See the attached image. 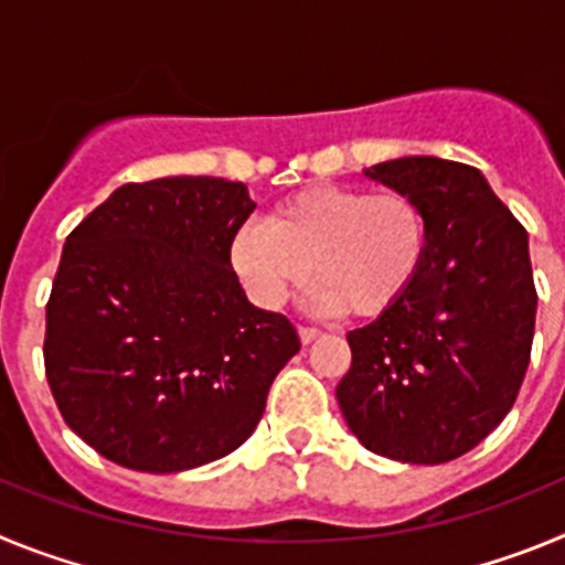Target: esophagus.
Listing matches in <instances>:
<instances>
[{"instance_id": "obj_1", "label": "esophagus", "mask_w": 565, "mask_h": 565, "mask_svg": "<svg viewBox=\"0 0 565 565\" xmlns=\"http://www.w3.org/2000/svg\"><path fill=\"white\" fill-rule=\"evenodd\" d=\"M299 339H302V344H311L313 339H319V331H317V328L299 326Z\"/></svg>"}]
</instances>
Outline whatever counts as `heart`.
I'll use <instances>...</instances> for the list:
<instances>
[{
  "label": "heart",
  "instance_id": "1",
  "mask_svg": "<svg viewBox=\"0 0 565 565\" xmlns=\"http://www.w3.org/2000/svg\"><path fill=\"white\" fill-rule=\"evenodd\" d=\"M430 232L411 194L319 183L274 203L232 237L228 259L259 306L279 308L311 279L322 311L382 317L411 291Z\"/></svg>",
  "mask_w": 565,
  "mask_h": 565
}]
</instances>
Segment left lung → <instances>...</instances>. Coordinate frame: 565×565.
I'll list each match as a JSON object with an SVG mask.
<instances>
[{"label": "left lung", "mask_w": 565, "mask_h": 565, "mask_svg": "<svg viewBox=\"0 0 565 565\" xmlns=\"http://www.w3.org/2000/svg\"><path fill=\"white\" fill-rule=\"evenodd\" d=\"M364 174L411 194L430 246L402 302L348 333L339 407L376 456L452 461L503 422L526 376L537 311L526 228L467 163L413 154Z\"/></svg>", "instance_id": "obj_1"}]
</instances>
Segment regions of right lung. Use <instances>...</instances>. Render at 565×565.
Returning <instances> with one entry per match:
<instances>
[{
    "label": "right lung",
    "instance_id": "add662e5",
    "mask_svg": "<svg viewBox=\"0 0 565 565\" xmlns=\"http://www.w3.org/2000/svg\"><path fill=\"white\" fill-rule=\"evenodd\" d=\"M257 203L223 178L124 183L64 243L44 371L64 422L109 461L183 472L237 450L299 351L228 259Z\"/></svg>",
    "mask_w": 565,
    "mask_h": 565
}]
</instances>
